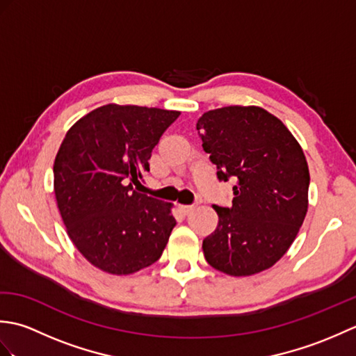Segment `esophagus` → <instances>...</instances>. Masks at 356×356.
<instances>
[{
  "mask_svg": "<svg viewBox=\"0 0 356 356\" xmlns=\"http://www.w3.org/2000/svg\"><path fill=\"white\" fill-rule=\"evenodd\" d=\"M194 207L193 205H179V213L182 216H188L190 213H193Z\"/></svg>",
  "mask_w": 356,
  "mask_h": 356,
  "instance_id": "esophagus-1",
  "label": "esophagus"
}]
</instances>
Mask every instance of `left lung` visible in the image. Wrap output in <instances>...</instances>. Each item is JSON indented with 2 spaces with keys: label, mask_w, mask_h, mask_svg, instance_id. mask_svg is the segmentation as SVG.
Here are the masks:
<instances>
[{
  "label": "left lung",
  "mask_w": 356,
  "mask_h": 356,
  "mask_svg": "<svg viewBox=\"0 0 356 356\" xmlns=\"http://www.w3.org/2000/svg\"><path fill=\"white\" fill-rule=\"evenodd\" d=\"M202 147L220 180H236L229 208L203 240L214 269L232 277L266 270L293 243L307 213L309 168L286 125L264 108L231 105L197 120Z\"/></svg>",
  "instance_id": "8db88e82"
}]
</instances>
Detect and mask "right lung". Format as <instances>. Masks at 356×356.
<instances>
[{
    "instance_id": "1",
    "label": "right lung",
    "mask_w": 356,
    "mask_h": 356,
    "mask_svg": "<svg viewBox=\"0 0 356 356\" xmlns=\"http://www.w3.org/2000/svg\"><path fill=\"white\" fill-rule=\"evenodd\" d=\"M180 111L107 104L81 118L58 149L53 186L73 245L107 274L156 263L176 220L171 203L133 190Z\"/></svg>"
}]
</instances>
